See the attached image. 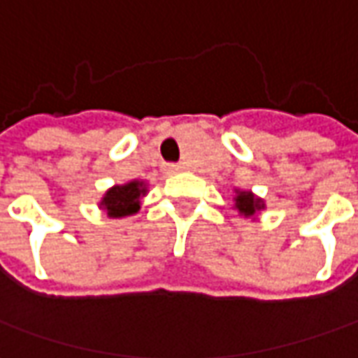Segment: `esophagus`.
Returning a JSON list of instances; mask_svg holds the SVG:
<instances>
[{"instance_id":"34e87169","label":"esophagus","mask_w":358,"mask_h":358,"mask_svg":"<svg viewBox=\"0 0 358 358\" xmlns=\"http://www.w3.org/2000/svg\"><path fill=\"white\" fill-rule=\"evenodd\" d=\"M166 170L170 172V174H174V172H180V170H182V166H180V164H168Z\"/></svg>"}]
</instances>
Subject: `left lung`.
<instances>
[{"instance_id":"left-lung-1","label":"left lung","mask_w":358,"mask_h":358,"mask_svg":"<svg viewBox=\"0 0 358 358\" xmlns=\"http://www.w3.org/2000/svg\"><path fill=\"white\" fill-rule=\"evenodd\" d=\"M234 202H236V210L240 212L241 216H245V217H253L257 212H262V210L265 208L264 200H262V198H257V196H253L252 192H248V190L236 192Z\"/></svg>"}]
</instances>
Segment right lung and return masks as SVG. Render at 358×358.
<instances>
[{"label":"right lung","instance_id":"1","mask_svg":"<svg viewBox=\"0 0 358 358\" xmlns=\"http://www.w3.org/2000/svg\"><path fill=\"white\" fill-rule=\"evenodd\" d=\"M142 196H146V184L141 180H132L108 188L101 200V208L108 214V217L130 216L141 210Z\"/></svg>","mask_w":358,"mask_h":358}]
</instances>
